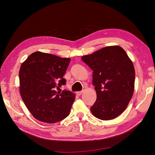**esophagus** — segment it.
I'll list each match as a JSON object with an SVG mask.
<instances>
[{"label": "esophagus", "instance_id": "34e87169", "mask_svg": "<svg viewBox=\"0 0 155 155\" xmlns=\"http://www.w3.org/2000/svg\"><path fill=\"white\" fill-rule=\"evenodd\" d=\"M82 93H83V91H79V92H76V94H77L78 96H81Z\"/></svg>", "mask_w": 155, "mask_h": 155}]
</instances>
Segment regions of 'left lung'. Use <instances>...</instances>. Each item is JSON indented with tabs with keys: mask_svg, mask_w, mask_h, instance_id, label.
Masks as SVG:
<instances>
[{
	"mask_svg": "<svg viewBox=\"0 0 155 155\" xmlns=\"http://www.w3.org/2000/svg\"><path fill=\"white\" fill-rule=\"evenodd\" d=\"M81 59L93 70L97 98L91 107L92 114L102 120L116 118L126 109L133 95V62L119 46H107Z\"/></svg>",
	"mask_w": 155,
	"mask_h": 155,
	"instance_id": "8db88e82",
	"label": "left lung"
}]
</instances>
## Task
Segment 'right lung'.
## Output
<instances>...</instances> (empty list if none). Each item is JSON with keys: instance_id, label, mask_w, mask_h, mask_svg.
Returning <instances> with one entry per match:
<instances>
[{"instance_id": "obj_1", "label": "right lung", "mask_w": 155, "mask_h": 155, "mask_svg": "<svg viewBox=\"0 0 155 155\" xmlns=\"http://www.w3.org/2000/svg\"><path fill=\"white\" fill-rule=\"evenodd\" d=\"M70 61V58L35 51L21 64V97L37 120L54 124L69 115L76 96L69 91L56 90L66 84L63 77Z\"/></svg>"}]
</instances>
